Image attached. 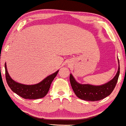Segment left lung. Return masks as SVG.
I'll return each mask as SVG.
<instances>
[{"label":"left lung","mask_w":126,"mask_h":126,"mask_svg":"<svg viewBox=\"0 0 126 126\" xmlns=\"http://www.w3.org/2000/svg\"><path fill=\"white\" fill-rule=\"evenodd\" d=\"M116 75L108 83L100 86L89 84H80L75 80L73 75L70 74V80L72 89L79 98L87 101H97L102 99L110 95L115 88L120 74V63Z\"/></svg>","instance_id":"8db88e82"}]
</instances>
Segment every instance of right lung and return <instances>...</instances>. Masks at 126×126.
Here are the masks:
<instances>
[{
  "label": "right lung",
  "instance_id": "add662e5",
  "mask_svg": "<svg viewBox=\"0 0 126 126\" xmlns=\"http://www.w3.org/2000/svg\"><path fill=\"white\" fill-rule=\"evenodd\" d=\"M5 68L6 82L11 89L22 98L28 99H37L45 96L49 91L52 81L59 71V70L56 71L55 73L49 75L37 84L26 85L15 81L11 79L7 71L6 63H5Z\"/></svg>",
  "mask_w": 126,
  "mask_h": 126
}]
</instances>
